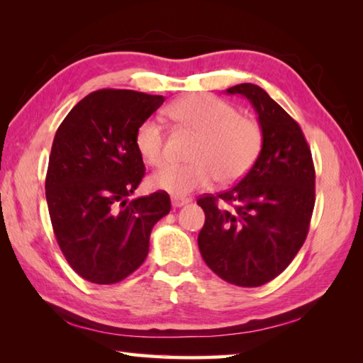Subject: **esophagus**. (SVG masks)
I'll use <instances>...</instances> for the list:
<instances>
[{"instance_id":"esophagus-1","label":"esophagus","mask_w":363,"mask_h":363,"mask_svg":"<svg viewBox=\"0 0 363 363\" xmlns=\"http://www.w3.org/2000/svg\"><path fill=\"white\" fill-rule=\"evenodd\" d=\"M187 203H189L187 199H177V196H173V199H171V205H173L174 208H181Z\"/></svg>"}]
</instances>
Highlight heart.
Instances as JSON below:
<instances>
[{"instance_id":"1","label":"heart","mask_w":363,"mask_h":363,"mask_svg":"<svg viewBox=\"0 0 363 363\" xmlns=\"http://www.w3.org/2000/svg\"><path fill=\"white\" fill-rule=\"evenodd\" d=\"M168 115L199 133L190 163L164 164L149 177V186L173 196H186L216 179L233 182L253 167L262 147L261 126L238 115L232 104L211 94H189L168 107ZM134 144L145 163L164 160V130L155 118L140 123Z\"/></svg>"}]
</instances>
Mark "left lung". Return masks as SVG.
<instances>
[{
	"instance_id": "left-lung-1",
	"label": "left lung",
	"mask_w": 363,
	"mask_h": 363,
	"mask_svg": "<svg viewBox=\"0 0 363 363\" xmlns=\"http://www.w3.org/2000/svg\"><path fill=\"white\" fill-rule=\"evenodd\" d=\"M225 93L253 106L262 147L237 186L196 201L205 211L199 248L223 280L261 286L284 272L303 247L315 203V169L299 125L266 91L242 83ZM219 201L233 208L219 207Z\"/></svg>"
}]
</instances>
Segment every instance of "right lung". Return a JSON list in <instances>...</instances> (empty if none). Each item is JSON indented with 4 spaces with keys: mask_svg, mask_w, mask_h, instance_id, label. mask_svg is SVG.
Wrapping results in <instances>:
<instances>
[{
    "mask_svg": "<svg viewBox=\"0 0 363 363\" xmlns=\"http://www.w3.org/2000/svg\"><path fill=\"white\" fill-rule=\"evenodd\" d=\"M163 102L130 89L94 91L54 136L45 186L49 216L67 262L91 284L133 274L149 253L153 225L171 210L162 190L128 201L145 173L134 136Z\"/></svg>",
    "mask_w": 363,
    "mask_h": 363,
    "instance_id": "add662e5",
    "label": "right lung"
}]
</instances>
